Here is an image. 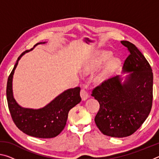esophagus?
<instances>
[{
	"label": "esophagus",
	"instance_id": "obj_1",
	"mask_svg": "<svg viewBox=\"0 0 159 159\" xmlns=\"http://www.w3.org/2000/svg\"><path fill=\"white\" fill-rule=\"evenodd\" d=\"M80 97H81L83 100H86V99L89 98V93H88L85 89H81V90H80Z\"/></svg>",
	"mask_w": 159,
	"mask_h": 159
}]
</instances>
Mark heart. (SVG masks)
<instances>
[{
	"label": "heart",
	"instance_id": "b5f03b06",
	"mask_svg": "<svg viewBox=\"0 0 159 159\" xmlns=\"http://www.w3.org/2000/svg\"><path fill=\"white\" fill-rule=\"evenodd\" d=\"M112 54L110 52H102L96 60L91 62L86 66L85 69L87 71H90L95 69L99 68L104 62L109 60L111 57ZM120 65V61L118 59H111L105 65L99 70V71L95 74V80L97 83H101L105 80L107 79L111 76L114 73V71Z\"/></svg>",
	"mask_w": 159,
	"mask_h": 159
}]
</instances>
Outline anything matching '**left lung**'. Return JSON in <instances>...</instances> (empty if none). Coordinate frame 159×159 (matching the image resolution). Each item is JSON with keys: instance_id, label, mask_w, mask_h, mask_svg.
Returning <instances> with one entry per match:
<instances>
[{"instance_id": "1", "label": "left lung", "mask_w": 159, "mask_h": 159, "mask_svg": "<svg viewBox=\"0 0 159 159\" xmlns=\"http://www.w3.org/2000/svg\"><path fill=\"white\" fill-rule=\"evenodd\" d=\"M120 43L130 52L123 64V72L131 73L123 83L119 76L104 80L91 94L99 104L96 125L104 134L113 138H125L138 130L149 116L153 101L149 63L132 43Z\"/></svg>"}]
</instances>
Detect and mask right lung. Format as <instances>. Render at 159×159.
Listing matches in <instances>:
<instances>
[{
    "label": "right lung",
    "instance_id": "right-lung-1",
    "mask_svg": "<svg viewBox=\"0 0 159 159\" xmlns=\"http://www.w3.org/2000/svg\"><path fill=\"white\" fill-rule=\"evenodd\" d=\"M40 43H36L34 46ZM28 51L22 52L18 57L7 79L6 95L10 115L16 126L24 133L39 138H55L65 127L69 110L81 101L80 88L76 87L64 91L42 109L22 108L13 98L12 82L18 61Z\"/></svg>",
    "mask_w": 159,
    "mask_h": 159
}]
</instances>
